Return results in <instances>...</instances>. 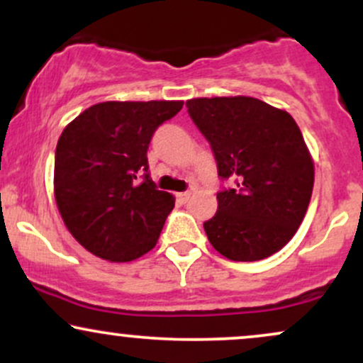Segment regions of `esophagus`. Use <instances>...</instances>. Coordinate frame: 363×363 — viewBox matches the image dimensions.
Masks as SVG:
<instances>
[{"label": "esophagus", "instance_id": "esophagus-1", "mask_svg": "<svg viewBox=\"0 0 363 363\" xmlns=\"http://www.w3.org/2000/svg\"><path fill=\"white\" fill-rule=\"evenodd\" d=\"M176 198H177L181 203H186L187 199L191 198V191H184V193H177Z\"/></svg>", "mask_w": 363, "mask_h": 363}]
</instances>
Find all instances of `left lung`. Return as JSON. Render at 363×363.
Segmentation results:
<instances>
[{
  "instance_id": "1",
  "label": "left lung",
  "mask_w": 363,
  "mask_h": 363,
  "mask_svg": "<svg viewBox=\"0 0 363 363\" xmlns=\"http://www.w3.org/2000/svg\"><path fill=\"white\" fill-rule=\"evenodd\" d=\"M193 123L210 143L218 210L203 223L208 240L232 261L272 256L297 232L309 206L314 164L289 112L252 97L193 99Z\"/></svg>"
}]
</instances>
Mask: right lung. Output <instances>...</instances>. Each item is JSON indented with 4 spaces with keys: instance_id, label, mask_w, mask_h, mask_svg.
<instances>
[{
    "instance_id": "obj_1",
    "label": "right lung",
    "mask_w": 363,
    "mask_h": 363,
    "mask_svg": "<svg viewBox=\"0 0 363 363\" xmlns=\"http://www.w3.org/2000/svg\"><path fill=\"white\" fill-rule=\"evenodd\" d=\"M182 104H95L61 133L54 194L65 225L86 251L126 262L155 247L174 198L150 177L147 152L157 128Z\"/></svg>"
}]
</instances>
